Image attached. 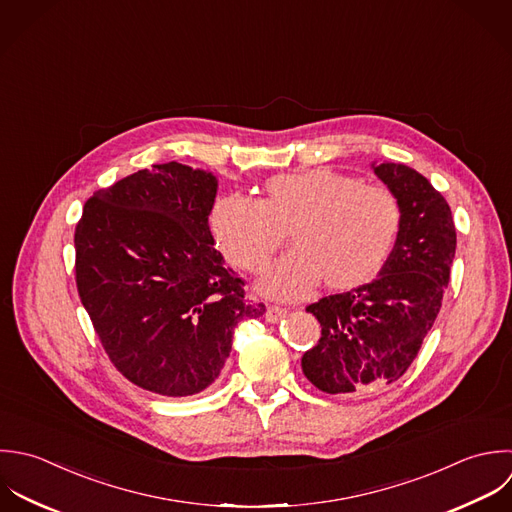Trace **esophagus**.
Instances as JSON below:
<instances>
[{"label": "esophagus", "instance_id": "esophagus-1", "mask_svg": "<svg viewBox=\"0 0 512 512\" xmlns=\"http://www.w3.org/2000/svg\"><path fill=\"white\" fill-rule=\"evenodd\" d=\"M287 309L285 307H279V305H269L267 307V313H265V319L269 321V323H279L281 319H285L287 317Z\"/></svg>", "mask_w": 512, "mask_h": 512}]
</instances>
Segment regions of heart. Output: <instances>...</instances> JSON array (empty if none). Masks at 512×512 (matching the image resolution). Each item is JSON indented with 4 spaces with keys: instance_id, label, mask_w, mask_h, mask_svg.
I'll return each instance as SVG.
<instances>
[{
    "instance_id": "heart-1",
    "label": "heart",
    "mask_w": 512,
    "mask_h": 512,
    "mask_svg": "<svg viewBox=\"0 0 512 512\" xmlns=\"http://www.w3.org/2000/svg\"><path fill=\"white\" fill-rule=\"evenodd\" d=\"M403 229L397 195L377 183L317 167L265 181L263 197H219L209 231L225 261L259 273L285 241L293 247L263 277L261 289L279 299L311 293L323 279L333 291L371 283L391 259Z\"/></svg>"
}]
</instances>
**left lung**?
<instances>
[{"label": "left lung", "mask_w": 512, "mask_h": 512, "mask_svg": "<svg viewBox=\"0 0 512 512\" xmlns=\"http://www.w3.org/2000/svg\"><path fill=\"white\" fill-rule=\"evenodd\" d=\"M373 169L401 201L403 229L377 279L307 307L321 339L301 367L329 395H371L405 375L441 311L457 249L451 207L427 177L403 163Z\"/></svg>", "instance_id": "8db88e82"}]
</instances>
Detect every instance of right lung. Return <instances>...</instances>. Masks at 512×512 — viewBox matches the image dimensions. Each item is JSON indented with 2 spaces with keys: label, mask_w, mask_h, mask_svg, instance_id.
Here are the masks:
<instances>
[{
  "label": "right lung",
  "mask_w": 512,
  "mask_h": 512,
  "mask_svg": "<svg viewBox=\"0 0 512 512\" xmlns=\"http://www.w3.org/2000/svg\"><path fill=\"white\" fill-rule=\"evenodd\" d=\"M215 195L211 173L171 161L95 191L75 225L77 293L109 361L163 397L207 389L235 327L265 313L213 249Z\"/></svg>",
  "instance_id": "add662e5"
}]
</instances>
